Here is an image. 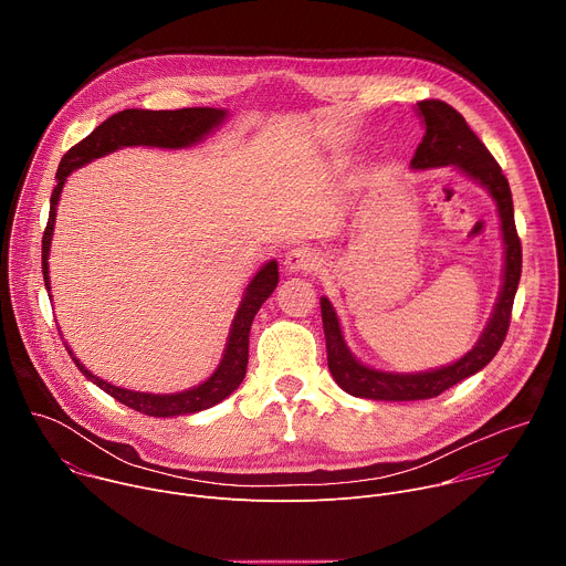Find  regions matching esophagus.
<instances>
[{
	"label": "esophagus",
	"instance_id": "1",
	"mask_svg": "<svg viewBox=\"0 0 566 566\" xmlns=\"http://www.w3.org/2000/svg\"><path fill=\"white\" fill-rule=\"evenodd\" d=\"M317 255L311 249H293L286 253L284 266L289 273H311L317 269Z\"/></svg>",
	"mask_w": 566,
	"mask_h": 566
}]
</instances>
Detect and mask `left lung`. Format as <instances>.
<instances>
[{
	"mask_svg": "<svg viewBox=\"0 0 566 566\" xmlns=\"http://www.w3.org/2000/svg\"><path fill=\"white\" fill-rule=\"evenodd\" d=\"M417 112L423 118L426 134L415 151L410 166L415 170L454 166L463 175L474 179L479 186L486 188L495 199L500 219H502L504 251H506L504 284H502V293L495 304L493 317L489 322V327L483 329L479 343L457 363L432 369V371H421V374H389V371H378L358 363L345 345L340 322L332 302L327 297H319L322 327H325L327 363H329L332 376L347 394L358 398H371V400L434 398L441 391L450 389L452 385L461 382L463 378L486 367L495 358V354L500 352L509 334L513 300H515L520 275H522V244L515 228L513 197L500 164L493 158L489 147L476 138V134L470 129L465 118L448 103L421 101L417 103Z\"/></svg>",
	"mask_w": 566,
	"mask_h": 566,
	"instance_id": "8db88e82",
	"label": "left lung"
}]
</instances>
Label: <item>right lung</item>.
<instances>
[{"label":"right lung","instance_id":"add662e5","mask_svg":"<svg viewBox=\"0 0 566 566\" xmlns=\"http://www.w3.org/2000/svg\"><path fill=\"white\" fill-rule=\"evenodd\" d=\"M226 118L223 109L214 107H188V109H175V112H149V109H125L114 116H109L103 125H98L87 138L75 143L60 160V168L55 175L57 186L51 195V210L49 221L42 234V275L44 286H49V249L53 237V223H55V208L62 192V186L66 177L83 168L94 158H101L114 149L129 147V145H149V147H190L206 138L221 120ZM277 262H269L260 269V273L251 280L244 300H241L237 315L232 319L230 336L226 343L223 358L214 374L201 382L199 387L179 391V394H145V391H132L116 387L98 376H94L83 363H80L73 352L66 347L69 356L73 358L75 367L83 371L94 385H98L103 391L114 396L123 406L147 415V417H181V415H195L201 410H208L217 402H221L226 396H230L239 382L247 376L249 365V334L253 317L264 304V300L275 291L277 286Z\"/></svg>","mask_w":566,"mask_h":566}]
</instances>
